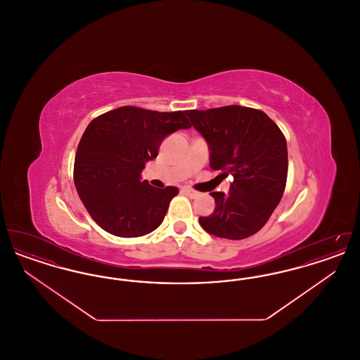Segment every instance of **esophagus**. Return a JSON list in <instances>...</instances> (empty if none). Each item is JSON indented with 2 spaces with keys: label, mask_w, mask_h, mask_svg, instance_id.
Segmentation results:
<instances>
[{
  "label": "esophagus",
  "mask_w": 360,
  "mask_h": 360,
  "mask_svg": "<svg viewBox=\"0 0 360 360\" xmlns=\"http://www.w3.org/2000/svg\"><path fill=\"white\" fill-rule=\"evenodd\" d=\"M184 191L188 194V197H191V198H195V197L200 195V193L195 191V190H193V188H184Z\"/></svg>",
  "instance_id": "obj_1"
}]
</instances>
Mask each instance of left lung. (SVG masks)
<instances>
[{
    "label": "left lung",
    "mask_w": 360,
    "mask_h": 360,
    "mask_svg": "<svg viewBox=\"0 0 360 360\" xmlns=\"http://www.w3.org/2000/svg\"><path fill=\"white\" fill-rule=\"evenodd\" d=\"M191 125L209 147V165L232 175L229 193L212 191L216 207L200 217L207 233L241 240L264 226L279 204L288 178V146L278 125L264 112L229 105L186 110Z\"/></svg>",
    "instance_id": "left-lung-1"
}]
</instances>
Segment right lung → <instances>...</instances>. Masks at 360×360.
Wrapping results in <instances>:
<instances>
[{
  "mask_svg": "<svg viewBox=\"0 0 360 360\" xmlns=\"http://www.w3.org/2000/svg\"><path fill=\"white\" fill-rule=\"evenodd\" d=\"M186 110L155 112L121 106L91 121L74 162V184L91 219L120 238L155 231L178 188H156L141 181L147 162L158 156L163 139L188 129Z\"/></svg>",
  "mask_w": 360,
  "mask_h": 360,
  "instance_id": "1",
  "label": "right lung"
}]
</instances>
